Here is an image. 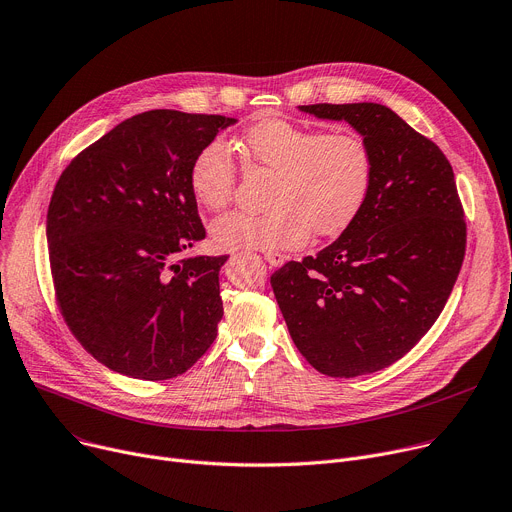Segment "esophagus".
Segmentation results:
<instances>
[{"label":"esophagus","instance_id":"34e87169","mask_svg":"<svg viewBox=\"0 0 512 512\" xmlns=\"http://www.w3.org/2000/svg\"><path fill=\"white\" fill-rule=\"evenodd\" d=\"M264 260L270 264V266H281L285 262V256L281 252H264Z\"/></svg>","mask_w":512,"mask_h":512}]
</instances>
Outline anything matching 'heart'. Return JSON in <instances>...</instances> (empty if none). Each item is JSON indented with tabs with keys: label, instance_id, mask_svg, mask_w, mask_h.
I'll return each mask as SVG.
<instances>
[{
	"label": "heart",
	"instance_id": "1",
	"mask_svg": "<svg viewBox=\"0 0 512 512\" xmlns=\"http://www.w3.org/2000/svg\"><path fill=\"white\" fill-rule=\"evenodd\" d=\"M244 155L274 172L268 211H229L211 223L223 250H291L342 233L361 213L373 182V155L355 129L318 131L287 119H264L240 141ZM238 170L229 149L209 141L188 172L192 196L209 211L233 196Z\"/></svg>",
	"mask_w": 512,
	"mask_h": 512
}]
</instances>
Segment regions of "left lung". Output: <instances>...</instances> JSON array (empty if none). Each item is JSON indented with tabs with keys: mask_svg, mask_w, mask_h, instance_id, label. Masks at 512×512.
<instances>
[{
	"mask_svg": "<svg viewBox=\"0 0 512 512\" xmlns=\"http://www.w3.org/2000/svg\"><path fill=\"white\" fill-rule=\"evenodd\" d=\"M299 108L355 127L373 155V182L340 238L274 270L270 285L313 369L375 373L416 346L457 281L467 225L453 168L437 143L383 104Z\"/></svg>",
	"mask_w": 512,
	"mask_h": 512,
	"instance_id": "8db88e82",
	"label": "left lung"
}]
</instances>
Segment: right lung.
Returning <instances> with one entry per match:
<instances>
[{
  "mask_svg": "<svg viewBox=\"0 0 512 512\" xmlns=\"http://www.w3.org/2000/svg\"><path fill=\"white\" fill-rule=\"evenodd\" d=\"M233 123L180 110L135 114L77 153L55 184V299L75 340L116 373L172 379L215 342L227 256H188L207 235L188 172Z\"/></svg>",
  "mask_w": 512,
  "mask_h": 512,
  "instance_id": "1",
  "label": "right lung"
}]
</instances>
